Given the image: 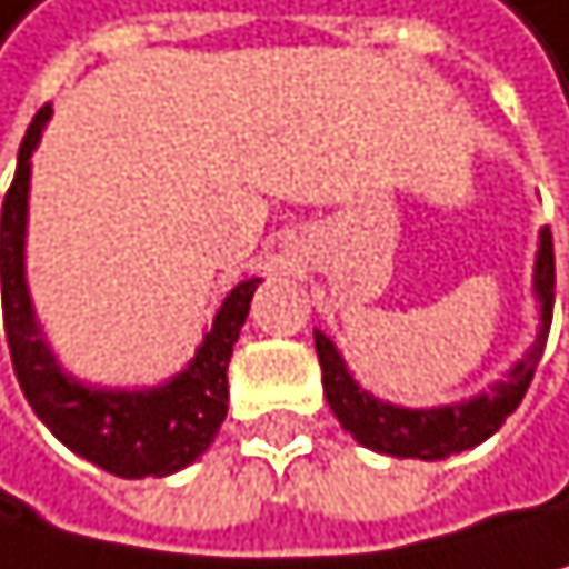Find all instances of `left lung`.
<instances>
[{"mask_svg":"<svg viewBox=\"0 0 569 569\" xmlns=\"http://www.w3.org/2000/svg\"><path fill=\"white\" fill-rule=\"evenodd\" d=\"M552 290H556L552 233L542 229V243H538V261H535V293L542 300V329H538L531 353L510 371V379L499 382L492 392H481V397L467 403L439 407V410H403V407L368 397V392L350 379V371L343 368L336 347L326 340V332L315 329V350H318V365H322V386H326V400L332 407V415L340 418V425L361 446L389 453V457L442 460L450 453L471 450V446L499 432V425L513 415L520 400H525L531 375L538 361H542V350L549 340L552 297H556Z\"/></svg>","mask_w":569,"mask_h":569,"instance_id":"1","label":"left lung"}]
</instances>
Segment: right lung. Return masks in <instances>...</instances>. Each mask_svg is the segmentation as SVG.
<instances>
[{"label": "right lung", "instance_id": "1", "mask_svg": "<svg viewBox=\"0 0 569 569\" xmlns=\"http://www.w3.org/2000/svg\"><path fill=\"white\" fill-rule=\"evenodd\" d=\"M49 106H41L20 141L17 177L2 198L0 216V282L2 326L17 382L34 415L52 428V436L70 446L77 457L98 463L116 478L172 475L201 457L226 418L229 382L226 368L233 357L240 326L251 311V297L261 279H247L222 300L204 332V343L183 375L162 389L148 392H106L84 389L56 368V357L41 343L31 300L23 282V222H27V183H31V151L41 137Z\"/></svg>", "mask_w": 569, "mask_h": 569}]
</instances>
